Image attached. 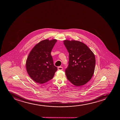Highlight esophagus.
Here are the masks:
<instances>
[{
    "label": "esophagus",
    "mask_w": 120,
    "mask_h": 120,
    "mask_svg": "<svg viewBox=\"0 0 120 120\" xmlns=\"http://www.w3.org/2000/svg\"><path fill=\"white\" fill-rule=\"evenodd\" d=\"M58 70H62L63 69V68L62 66H59L58 67Z\"/></svg>",
    "instance_id": "esophagus-1"
}]
</instances>
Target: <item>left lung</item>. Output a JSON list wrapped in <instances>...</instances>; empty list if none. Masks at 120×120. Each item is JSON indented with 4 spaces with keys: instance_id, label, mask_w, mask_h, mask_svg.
I'll list each match as a JSON object with an SVG mask.
<instances>
[{
    "instance_id": "8db88e82",
    "label": "left lung",
    "mask_w": 120,
    "mask_h": 120,
    "mask_svg": "<svg viewBox=\"0 0 120 120\" xmlns=\"http://www.w3.org/2000/svg\"><path fill=\"white\" fill-rule=\"evenodd\" d=\"M69 54V65L65 73L68 80L76 86L86 84L95 70V56L86 45L77 40L63 41Z\"/></svg>"
}]
</instances>
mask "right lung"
<instances>
[{
  "mask_svg": "<svg viewBox=\"0 0 120 120\" xmlns=\"http://www.w3.org/2000/svg\"><path fill=\"white\" fill-rule=\"evenodd\" d=\"M56 39L41 40L35 45L28 56L26 70L32 80L40 84L52 79L57 68L54 65L51 52Z\"/></svg>",
  "mask_w": 120,
  "mask_h": 120,
  "instance_id": "1",
  "label": "right lung"
}]
</instances>
